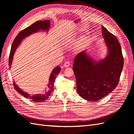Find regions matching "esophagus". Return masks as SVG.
Returning <instances> with one entry per match:
<instances>
[{"label":"esophagus","instance_id":"obj_1","mask_svg":"<svg viewBox=\"0 0 134 134\" xmlns=\"http://www.w3.org/2000/svg\"><path fill=\"white\" fill-rule=\"evenodd\" d=\"M70 62H69V61H67V62H66L65 63H64V67H69V66H70Z\"/></svg>","mask_w":134,"mask_h":134}]
</instances>
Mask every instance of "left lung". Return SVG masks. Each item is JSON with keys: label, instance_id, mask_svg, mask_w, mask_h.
<instances>
[{"label": "left lung", "instance_id": "left-lung-1", "mask_svg": "<svg viewBox=\"0 0 134 134\" xmlns=\"http://www.w3.org/2000/svg\"><path fill=\"white\" fill-rule=\"evenodd\" d=\"M102 32L108 51L106 58L96 62L84 50L75 56L72 65L77 92L82 98L91 101L103 98L116 88L124 66L118 40L103 26Z\"/></svg>", "mask_w": 134, "mask_h": 134}]
</instances>
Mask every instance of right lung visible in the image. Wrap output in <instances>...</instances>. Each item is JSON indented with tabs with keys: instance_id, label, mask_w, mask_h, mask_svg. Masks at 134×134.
Here are the masks:
<instances>
[{
	"instance_id": "right-lung-1",
	"label": "right lung",
	"mask_w": 134,
	"mask_h": 134,
	"mask_svg": "<svg viewBox=\"0 0 134 134\" xmlns=\"http://www.w3.org/2000/svg\"><path fill=\"white\" fill-rule=\"evenodd\" d=\"M50 21L49 20H44V21H38L32 24L30 26L26 28L25 29L21 31L16 36L15 39L12 43V45L11 47L10 52L9 54V65L10 68L11 66L12 60L13 58V55L14 54V52L17 49V47L19 46V44L21 43L22 40L26 38L27 36H30V35L36 33L39 31H47L48 32V30L50 28ZM61 68L60 66L56 67L53 71H52L51 74L50 75V78H49V82H48V87L49 88V91L46 92L45 94H36L34 96H30L29 94H28L27 92H24L22 91L18 86L17 84H15L14 82L13 83V86L14 87L15 90L17 91L18 93H19L21 95L23 96L25 98H28L32 99L35 102H42V101L46 100L48 98L52 92L54 90V84L55 78H56V76L60 72Z\"/></svg>"
}]
</instances>
